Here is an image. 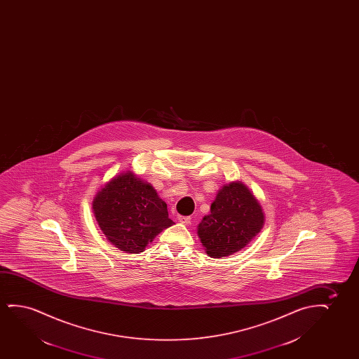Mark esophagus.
Listing matches in <instances>:
<instances>
[{
  "instance_id": "34e87169",
  "label": "esophagus",
  "mask_w": 359,
  "mask_h": 359,
  "mask_svg": "<svg viewBox=\"0 0 359 359\" xmlns=\"http://www.w3.org/2000/svg\"><path fill=\"white\" fill-rule=\"evenodd\" d=\"M177 221L182 223V224H190L191 223V218L187 216H179L177 217Z\"/></svg>"
}]
</instances>
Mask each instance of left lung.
Instances as JSON below:
<instances>
[{"instance_id": "8db88e82", "label": "left lung", "mask_w": 359, "mask_h": 359, "mask_svg": "<svg viewBox=\"0 0 359 359\" xmlns=\"http://www.w3.org/2000/svg\"><path fill=\"white\" fill-rule=\"evenodd\" d=\"M264 212L249 189L241 182L222 187L203 217L197 234L207 255L226 257L241 250L264 226Z\"/></svg>"}]
</instances>
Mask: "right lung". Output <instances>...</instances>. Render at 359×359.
Returning <instances> with one entry per match:
<instances>
[{
    "instance_id": "1",
    "label": "right lung",
    "mask_w": 359,
    "mask_h": 359,
    "mask_svg": "<svg viewBox=\"0 0 359 359\" xmlns=\"http://www.w3.org/2000/svg\"><path fill=\"white\" fill-rule=\"evenodd\" d=\"M93 211L109 241L131 254L142 252L148 243L172 224L167 203L131 172L114 177L97 194Z\"/></svg>"
}]
</instances>
